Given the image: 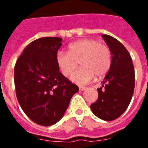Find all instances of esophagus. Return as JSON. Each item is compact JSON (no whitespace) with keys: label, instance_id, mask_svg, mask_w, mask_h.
Masks as SVG:
<instances>
[{"label":"esophagus","instance_id":"obj_1","mask_svg":"<svg viewBox=\"0 0 148 148\" xmlns=\"http://www.w3.org/2000/svg\"><path fill=\"white\" fill-rule=\"evenodd\" d=\"M86 89V87H84V86L79 87V90H80V91H83V90H85Z\"/></svg>","mask_w":148,"mask_h":148}]
</instances>
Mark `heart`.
Instances as JSON below:
<instances>
[{
    "label": "heart",
    "mask_w": 148,
    "mask_h": 148,
    "mask_svg": "<svg viewBox=\"0 0 148 148\" xmlns=\"http://www.w3.org/2000/svg\"><path fill=\"white\" fill-rule=\"evenodd\" d=\"M59 71L65 77L70 76L77 66H81L71 76L77 85H86L94 77L105 76L112 64V53L108 46L98 40L82 39L69 45L68 53L59 51L55 57Z\"/></svg>",
    "instance_id": "b5f03b06"
}]
</instances>
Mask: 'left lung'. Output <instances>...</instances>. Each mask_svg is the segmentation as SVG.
<instances>
[{"mask_svg":"<svg viewBox=\"0 0 148 148\" xmlns=\"http://www.w3.org/2000/svg\"><path fill=\"white\" fill-rule=\"evenodd\" d=\"M112 53V64L97 89L98 98L90 106L93 114L111 121L124 113L130 104L135 87V71L130 54L117 39L103 35Z\"/></svg>","mask_w":148,"mask_h":148,"instance_id":"left-lung-1","label":"left lung"}]
</instances>
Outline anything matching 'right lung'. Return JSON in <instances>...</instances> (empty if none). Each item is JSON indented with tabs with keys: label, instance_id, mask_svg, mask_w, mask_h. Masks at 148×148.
Segmentation results:
<instances>
[{
	"label": "right lung",
	"instance_id": "add662e5",
	"mask_svg": "<svg viewBox=\"0 0 148 148\" xmlns=\"http://www.w3.org/2000/svg\"><path fill=\"white\" fill-rule=\"evenodd\" d=\"M62 40L58 37L34 40L15 65L18 102L32 121L42 126H51L60 121L71 97L79 90L62 75L55 61Z\"/></svg>",
	"mask_w": 148,
	"mask_h": 148
}]
</instances>
